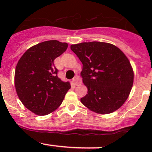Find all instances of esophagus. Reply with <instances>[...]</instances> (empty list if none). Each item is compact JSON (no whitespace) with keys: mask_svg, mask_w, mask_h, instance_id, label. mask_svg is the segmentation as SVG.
Returning a JSON list of instances; mask_svg holds the SVG:
<instances>
[{"mask_svg":"<svg viewBox=\"0 0 152 152\" xmlns=\"http://www.w3.org/2000/svg\"><path fill=\"white\" fill-rule=\"evenodd\" d=\"M72 83H73V84L74 85V86H78V85L81 84V80H80L79 77H78V76H76V77H75L74 79H73Z\"/></svg>","mask_w":152,"mask_h":152,"instance_id":"34e87169","label":"esophagus"}]
</instances>
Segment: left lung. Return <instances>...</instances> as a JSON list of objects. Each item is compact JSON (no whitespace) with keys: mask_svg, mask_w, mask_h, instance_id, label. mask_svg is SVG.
Listing matches in <instances>:
<instances>
[{"mask_svg":"<svg viewBox=\"0 0 152 152\" xmlns=\"http://www.w3.org/2000/svg\"><path fill=\"white\" fill-rule=\"evenodd\" d=\"M80 59L81 76L88 92L81 102L91 111L107 114L119 109L134 82L132 66L119 48L111 43L84 42L71 46Z\"/></svg>","mask_w":152,"mask_h":152,"instance_id":"left-lung-1","label":"left lung"}]
</instances>
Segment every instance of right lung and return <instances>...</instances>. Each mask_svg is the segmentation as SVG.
<instances>
[{
	"instance_id": "right-lung-1",
	"label": "right lung",
	"mask_w": 152,
	"mask_h": 152,
	"mask_svg": "<svg viewBox=\"0 0 152 152\" xmlns=\"http://www.w3.org/2000/svg\"><path fill=\"white\" fill-rule=\"evenodd\" d=\"M68 43L51 40L28 48L15 71V87L20 102L34 114L45 116L60 106L71 85L57 76L53 61L66 51Z\"/></svg>"
}]
</instances>
